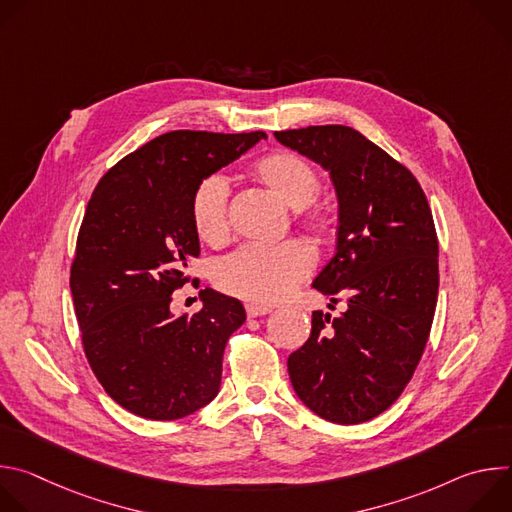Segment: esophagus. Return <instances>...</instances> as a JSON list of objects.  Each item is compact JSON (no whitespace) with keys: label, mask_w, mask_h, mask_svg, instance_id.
I'll list each match as a JSON object with an SVG mask.
<instances>
[{"label":"esophagus","mask_w":512,"mask_h":512,"mask_svg":"<svg viewBox=\"0 0 512 512\" xmlns=\"http://www.w3.org/2000/svg\"><path fill=\"white\" fill-rule=\"evenodd\" d=\"M245 310H247V316H249V318L265 316V314H269V312H271V308H269V306H263V304H255V302H249V304L245 306Z\"/></svg>","instance_id":"esophagus-1"}]
</instances>
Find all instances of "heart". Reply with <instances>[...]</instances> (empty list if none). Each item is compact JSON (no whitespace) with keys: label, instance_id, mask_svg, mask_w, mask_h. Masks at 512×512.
<instances>
[{"label":"heart","instance_id":"1","mask_svg":"<svg viewBox=\"0 0 512 512\" xmlns=\"http://www.w3.org/2000/svg\"><path fill=\"white\" fill-rule=\"evenodd\" d=\"M259 176L289 206L302 208L320 192L316 172L294 154H273L257 164ZM229 178L221 172L200 180L192 196V223L200 239L214 243L229 231ZM314 267V253L304 241L277 245L247 243L216 265L214 279L225 291L249 302H277Z\"/></svg>","mask_w":512,"mask_h":512}]
</instances>
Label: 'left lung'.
I'll use <instances>...</instances> for the list:
<instances>
[{
    "mask_svg": "<svg viewBox=\"0 0 512 512\" xmlns=\"http://www.w3.org/2000/svg\"><path fill=\"white\" fill-rule=\"evenodd\" d=\"M273 135L330 174L336 253L312 285L348 302L338 318L312 312L308 342L287 358L291 385L326 421H369L403 393L429 338L440 285L431 208L415 176L352 127Z\"/></svg>",
    "mask_w": 512,
    "mask_h": 512,
    "instance_id": "left-lung-1",
    "label": "left lung"
}]
</instances>
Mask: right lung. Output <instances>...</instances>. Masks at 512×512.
<instances>
[{
    "mask_svg": "<svg viewBox=\"0 0 512 512\" xmlns=\"http://www.w3.org/2000/svg\"><path fill=\"white\" fill-rule=\"evenodd\" d=\"M263 131H170L117 162L97 184L77 239L70 291L91 369L123 409L182 419L221 387L239 300L206 287L202 310L174 316V289L200 255L192 196L202 178L251 150Z\"/></svg>",
    "mask_w": 512,
    "mask_h": 512,
    "instance_id": "1",
    "label": "right lung"
}]
</instances>
